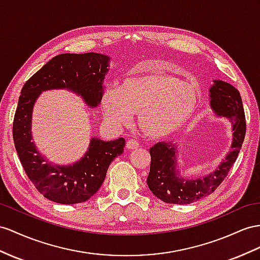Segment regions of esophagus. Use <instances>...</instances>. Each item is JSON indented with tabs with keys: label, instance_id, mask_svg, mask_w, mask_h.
Wrapping results in <instances>:
<instances>
[{
	"label": "esophagus",
	"instance_id": "obj_1",
	"mask_svg": "<svg viewBox=\"0 0 260 260\" xmlns=\"http://www.w3.org/2000/svg\"><path fill=\"white\" fill-rule=\"evenodd\" d=\"M126 147L127 149H136L139 147V144L135 139H128V142L126 143Z\"/></svg>",
	"mask_w": 260,
	"mask_h": 260
}]
</instances>
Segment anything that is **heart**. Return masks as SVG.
Returning <instances> with one entry per match:
<instances>
[{"instance_id": "obj_1", "label": "heart", "mask_w": 260, "mask_h": 260, "mask_svg": "<svg viewBox=\"0 0 260 260\" xmlns=\"http://www.w3.org/2000/svg\"><path fill=\"white\" fill-rule=\"evenodd\" d=\"M199 101L196 86L180 78L151 73L128 78L118 89H106L101 108L106 121L121 128L131 124L133 113L152 137H165L181 129L193 116Z\"/></svg>"}]
</instances>
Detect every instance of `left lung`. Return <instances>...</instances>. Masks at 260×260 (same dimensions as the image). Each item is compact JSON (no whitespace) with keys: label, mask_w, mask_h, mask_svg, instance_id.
<instances>
[{"label":"left lung","mask_w":260,"mask_h":260,"mask_svg":"<svg viewBox=\"0 0 260 260\" xmlns=\"http://www.w3.org/2000/svg\"><path fill=\"white\" fill-rule=\"evenodd\" d=\"M210 106L218 117L232 123L231 150L215 170L204 177L183 178L178 169V146L172 142H159L149 149L151 161L147 177L149 190L159 200L170 204H190L208 197L228 176L235 162L245 138L246 122L239 91L232 84L213 80L210 88Z\"/></svg>","instance_id":"1"}]
</instances>
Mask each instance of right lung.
<instances>
[{
	"instance_id": "1",
	"label": "right lung",
	"mask_w": 260,
	"mask_h": 260,
	"mask_svg": "<svg viewBox=\"0 0 260 260\" xmlns=\"http://www.w3.org/2000/svg\"><path fill=\"white\" fill-rule=\"evenodd\" d=\"M110 57L96 52L61 54L54 57L26 81L13 123V139L26 175L50 201L76 204L89 200L101 187L110 164L121 156L125 139L105 142L92 137L84 156L71 165L48 161L32 141L31 117L42 92L66 89L81 96L90 108L101 103Z\"/></svg>"
}]
</instances>
